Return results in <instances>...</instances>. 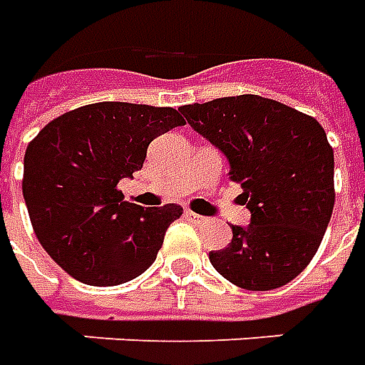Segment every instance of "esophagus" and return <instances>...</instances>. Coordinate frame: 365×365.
I'll return each instance as SVG.
<instances>
[{
    "label": "esophagus",
    "mask_w": 365,
    "mask_h": 365,
    "mask_svg": "<svg viewBox=\"0 0 365 365\" xmlns=\"http://www.w3.org/2000/svg\"><path fill=\"white\" fill-rule=\"evenodd\" d=\"M185 218L195 224H203L205 220H207V218L201 217V215H197V212H193V210H185Z\"/></svg>",
    "instance_id": "1"
}]
</instances>
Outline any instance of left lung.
Listing matches in <instances>:
<instances>
[{
    "instance_id": "obj_1",
    "label": "left lung",
    "mask_w": 365,
    "mask_h": 365,
    "mask_svg": "<svg viewBox=\"0 0 365 365\" xmlns=\"http://www.w3.org/2000/svg\"><path fill=\"white\" fill-rule=\"evenodd\" d=\"M197 133L230 162L244 190L247 228L209 259L244 290H274L304 271L319 250L334 207V156L312 115L277 100L240 94L180 108Z\"/></svg>"
}]
</instances>
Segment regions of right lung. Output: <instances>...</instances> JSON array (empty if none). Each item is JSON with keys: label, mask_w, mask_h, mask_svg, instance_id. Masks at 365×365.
<instances>
[{"label": "right lung", "mask_w": 365, "mask_h": 365, "mask_svg": "<svg viewBox=\"0 0 365 365\" xmlns=\"http://www.w3.org/2000/svg\"><path fill=\"white\" fill-rule=\"evenodd\" d=\"M183 123L174 108L96 102L56 118L29 143L23 195L32 228L73 279L123 284L155 263L183 209L123 201L118 183L143 168L153 139Z\"/></svg>", "instance_id": "1"}]
</instances>
